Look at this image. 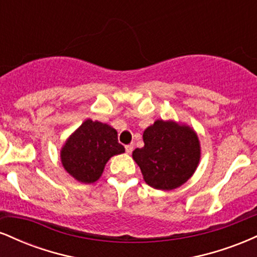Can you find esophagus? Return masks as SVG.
Returning <instances> with one entry per match:
<instances>
[{
    "label": "esophagus",
    "instance_id": "obj_1",
    "mask_svg": "<svg viewBox=\"0 0 257 257\" xmlns=\"http://www.w3.org/2000/svg\"><path fill=\"white\" fill-rule=\"evenodd\" d=\"M133 150H134V145H133V144H129V145H125V152H126V153H132Z\"/></svg>",
    "mask_w": 257,
    "mask_h": 257
}]
</instances>
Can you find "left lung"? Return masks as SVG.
I'll return each instance as SVG.
<instances>
[{
    "instance_id": "left-lung-1",
    "label": "left lung",
    "mask_w": 257,
    "mask_h": 257,
    "mask_svg": "<svg viewBox=\"0 0 257 257\" xmlns=\"http://www.w3.org/2000/svg\"><path fill=\"white\" fill-rule=\"evenodd\" d=\"M143 138L145 145L134 150L133 158L147 185L174 190L192 176L200 157L199 141L192 129L161 119L149 126Z\"/></svg>"
}]
</instances>
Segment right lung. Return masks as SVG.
Segmentation results:
<instances>
[{
    "instance_id": "right-lung-1",
    "label": "right lung",
    "mask_w": 257,
    "mask_h": 257,
    "mask_svg": "<svg viewBox=\"0 0 257 257\" xmlns=\"http://www.w3.org/2000/svg\"><path fill=\"white\" fill-rule=\"evenodd\" d=\"M124 152L116 129L87 119L61 150V163L67 173L84 184L96 181L112 156Z\"/></svg>"
}]
</instances>
